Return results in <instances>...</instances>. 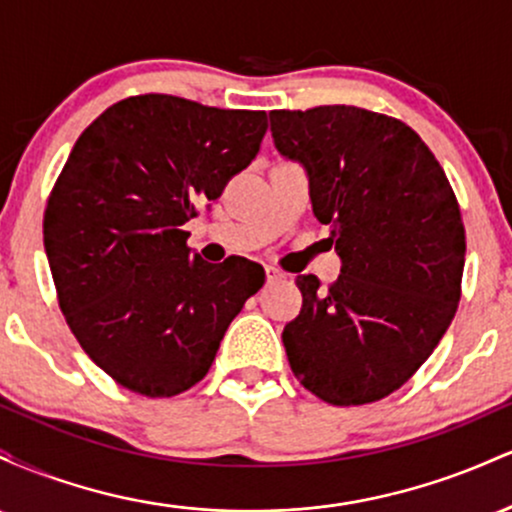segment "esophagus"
<instances>
[{
    "instance_id": "obj_1",
    "label": "esophagus",
    "mask_w": 512,
    "mask_h": 512,
    "mask_svg": "<svg viewBox=\"0 0 512 512\" xmlns=\"http://www.w3.org/2000/svg\"><path fill=\"white\" fill-rule=\"evenodd\" d=\"M264 274H267V284H272V281H279V279H284V274H281V272H276L274 267H264Z\"/></svg>"
}]
</instances>
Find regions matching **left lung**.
Instances as JSON below:
<instances>
[{
  "instance_id": "left-lung-1",
  "label": "left lung",
  "mask_w": 512,
  "mask_h": 512,
  "mask_svg": "<svg viewBox=\"0 0 512 512\" xmlns=\"http://www.w3.org/2000/svg\"><path fill=\"white\" fill-rule=\"evenodd\" d=\"M276 151L301 163L315 219L342 260L332 286L298 276L284 327L291 370L337 407L402 387L460 303L464 226L443 168L404 122L356 105L269 113Z\"/></svg>"
}]
</instances>
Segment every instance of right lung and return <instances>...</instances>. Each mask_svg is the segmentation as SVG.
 Masks as SVG:
<instances>
[{"label":"right lung","mask_w":512,"mask_h":512,"mask_svg":"<svg viewBox=\"0 0 512 512\" xmlns=\"http://www.w3.org/2000/svg\"><path fill=\"white\" fill-rule=\"evenodd\" d=\"M264 132L262 110L146 93L76 139L45 209V252L76 342L127 390H190L262 289L260 264L204 262L182 226L250 166Z\"/></svg>","instance_id":"1"}]
</instances>
